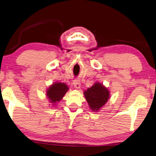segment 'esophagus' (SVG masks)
Listing matches in <instances>:
<instances>
[{
	"label": "esophagus",
	"instance_id": "esophagus-1",
	"mask_svg": "<svg viewBox=\"0 0 156 156\" xmlns=\"http://www.w3.org/2000/svg\"><path fill=\"white\" fill-rule=\"evenodd\" d=\"M73 84H74V87H75V88H80V86H81V82H80V81L78 80H74Z\"/></svg>",
	"mask_w": 156,
	"mask_h": 156
}]
</instances>
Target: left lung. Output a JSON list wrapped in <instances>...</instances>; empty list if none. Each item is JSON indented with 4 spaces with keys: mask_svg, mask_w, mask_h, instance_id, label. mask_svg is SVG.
<instances>
[{
    "mask_svg": "<svg viewBox=\"0 0 156 156\" xmlns=\"http://www.w3.org/2000/svg\"><path fill=\"white\" fill-rule=\"evenodd\" d=\"M85 98L90 108L94 111H99L109 99V91L102 84L95 83L84 92Z\"/></svg>",
    "mask_w": 156,
    "mask_h": 156,
    "instance_id": "obj_1",
    "label": "left lung"
}]
</instances>
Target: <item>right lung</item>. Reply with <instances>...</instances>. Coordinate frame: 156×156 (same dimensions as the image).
Here are the masks:
<instances>
[{
	"label": "right lung",
	"instance_id": "obj_1",
	"mask_svg": "<svg viewBox=\"0 0 156 156\" xmlns=\"http://www.w3.org/2000/svg\"><path fill=\"white\" fill-rule=\"evenodd\" d=\"M68 90V87L66 83H55L48 89L46 95L49 98L50 102L56 104L62 99Z\"/></svg>",
	"mask_w": 156,
	"mask_h": 156
}]
</instances>
